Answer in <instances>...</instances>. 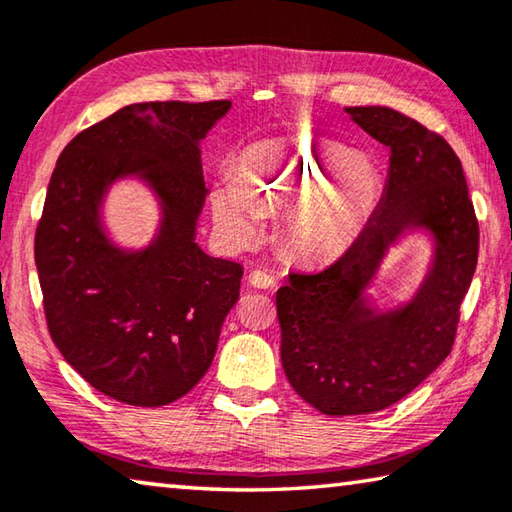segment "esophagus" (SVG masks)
I'll return each instance as SVG.
<instances>
[{"label": "esophagus", "instance_id": "obj_1", "mask_svg": "<svg viewBox=\"0 0 512 512\" xmlns=\"http://www.w3.org/2000/svg\"><path fill=\"white\" fill-rule=\"evenodd\" d=\"M248 282L253 284L255 289H273L275 287V275L268 273V271H262V268H255V271H250L248 275Z\"/></svg>", "mask_w": 512, "mask_h": 512}]
</instances>
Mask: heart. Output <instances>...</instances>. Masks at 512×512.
Segmentation results:
<instances>
[{"mask_svg":"<svg viewBox=\"0 0 512 512\" xmlns=\"http://www.w3.org/2000/svg\"><path fill=\"white\" fill-rule=\"evenodd\" d=\"M379 183L350 144L293 133L250 144L237 178H221L212 214L230 241L257 235L264 212L284 210L282 237L305 257H332L348 248L375 212Z\"/></svg>","mask_w":512,"mask_h":512,"instance_id":"obj_1","label":"heart"}]
</instances>
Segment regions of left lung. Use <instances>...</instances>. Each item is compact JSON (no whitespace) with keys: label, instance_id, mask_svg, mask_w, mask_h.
Segmentation results:
<instances>
[{"label":"left lung","instance_id":"left-lung-1","mask_svg":"<svg viewBox=\"0 0 512 512\" xmlns=\"http://www.w3.org/2000/svg\"><path fill=\"white\" fill-rule=\"evenodd\" d=\"M345 112L391 149L384 196L343 257L318 273H289L275 293L284 375L325 415L386 409L447 359L479 257V223L452 146L393 108ZM415 229L432 237L428 273L409 301L379 310L369 284Z\"/></svg>","mask_w":512,"mask_h":512}]
</instances>
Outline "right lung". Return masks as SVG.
<instances>
[{"label": "right lung", "instance_id": "obj_1", "mask_svg": "<svg viewBox=\"0 0 512 512\" xmlns=\"http://www.w3.org/2000/svg\"><path fill=\"white\" fill-rule=\"evenodd\" d=\"M230 101L133 103L85 128L51 173L36 230L49 334L65 361L112 400L164 406L212 366L244 268L196 244L207 187L201 142ZM149 186L161 207L151 245L109 239L102 201L119 179Z\"/></svg>", "mask_w": 512, "mask_h": 512}]
</instances>
